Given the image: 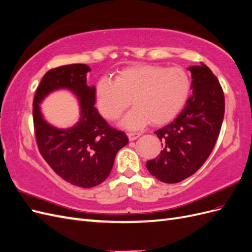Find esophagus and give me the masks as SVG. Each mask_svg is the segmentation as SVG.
<instances>
[{
	"label": "esophagus",
	"mask_w": 252,
	"mask_h": 252,
	"mask_svg": "<svg viewBox=\"0 0 252 252\" xmlns=\"http://www.w3.org/2000/svg\"><path fill=\"white\" fill-rule=\"evenodd\" d=\"M140 135H141L140 132H129L128 133V139H129V141H134L138 138H140Z\"/></svg>",
	"instance_id": "34e87169"
}]
</instances>
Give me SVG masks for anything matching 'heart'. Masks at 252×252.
<instances>
[{
  "mask_svg": "<svg viewBox=\"0 0 252 252\" xmlns=\"http://www.w3.org/2000/svg\"><path fill=\"white\" fill-rule=\"evenodd\" d=\"M190 79L181 68L138 64L121 70L116 81L102 78L95 85V104L106 120H116L128 106L134 107L121 121L129 129L171 121L184 107Z\"/></svg>",
  "mask_w": 252,
  "mask_h": 252,
  "instance_id": "obj_1",
  "label": "heart"
}]
</instances>
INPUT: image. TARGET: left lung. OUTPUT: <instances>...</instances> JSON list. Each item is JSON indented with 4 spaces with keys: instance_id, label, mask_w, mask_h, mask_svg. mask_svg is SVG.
I'll return each instance as SVG.
<instances>
[{
    "instance_id": "obj_1",
    "label": "left lung",
    "mask_w": 252,
    "mask_h": 252,
    "mask_svg": "<svg viewBox=\"0 0 252 252\" xmlns=\"http://www.w3.org/2000/svg\"><path fill=\"white\" fill-rule=\"evenodd\" d=\"M192 95L171 123L155 133L162 142L158 157L147 169L164 183H179L192 175L215 147L225 112L223 89L205 64L190 66Z\"/></svg>"
}]
</instances>
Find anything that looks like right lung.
I'll return each instance as SVG.
<instances>
[{
	"mask_svg": "<svg viewBox=\"0 0 252 252\" xmlns=\"http://www.w3.org/2000/svg\"><path fill=\"white\" fill-rule=\"evenodd\" d=\"M85 64L50 69L33 98V124L39 150L58 175L83 188L97 186L108 178L118 151L128 144L123 131L110 127L94 107L95 87L87 85ZM67 89L77 96L80 119L72 127L58 128L43 119L39 104L49 93Z\"/></svg>",
	"mask_w": 252,
	"mask_h": 252,
	"instance_id": "right-lung-1",
	"label": "right lung"
}]
</instances>
